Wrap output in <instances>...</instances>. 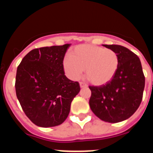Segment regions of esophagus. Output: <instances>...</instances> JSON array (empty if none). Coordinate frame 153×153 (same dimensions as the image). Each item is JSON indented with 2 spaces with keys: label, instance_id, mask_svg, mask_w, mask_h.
I'll use <instances>...</instances> for the list:
<instances>
[{
  "label": "esophagus",
  "instance_id": "obj_1",
  "mask_svg": "<svg viewBox=\"0 0 153 153\" xmlns=\"http://www.w3.org/2000/svg\"><path fill=\"white\" fill-rule=\"evenodd\" d=\"M79 86H80V87H82V88H83V87H86V86H87V85H86V83H83V82H79Z\"/></svg>",
  "mask_w": 153,
  "mask_h": 153
}]
</instances>
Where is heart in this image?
Wrapping results in <instances>:
<instances>
[{"instance_id":"obj_1","label":"heart","mask_w":153,"mask_h":153,"mask_svg":"<svg viewBox=\"0 0 153 153\" xmlns=\"http://www.w3.org/2000/svg\"><path fill=\"white\" fill-rule=\"evenodd\" d=\"M119 64V56L113 50L94 45H79L74 48L70 56L65 57L63 68L67 77L72 80L79 79L85 69L89 80L93 84L101 86L114 77Z\"/></svg>"}]
</instances>
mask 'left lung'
<instances>
[{"label":"left lung","instance_id":"left-lung-1","mask_svg":"<svg viewBox=\"0 0 153 153\" xmlns=\"http://www.w3.org/2000/svg\"><path fill=\"white\" fill-rule=\"evenodd\" d=\"M104 47L117 53L120 64L109 83L90 86V109L98 118L108 123H119L129 118L140 106L145 87V76L140 58L120 45Z\"/></svg>","mask_w":153,"mask_h":153}]
</instances>
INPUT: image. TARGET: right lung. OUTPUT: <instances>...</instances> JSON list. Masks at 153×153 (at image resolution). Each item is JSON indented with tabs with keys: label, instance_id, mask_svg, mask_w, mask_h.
Instances as JSON below:
<instances>
[{
	"label": "right lung",
	"instance_id": "add662e5",
	"mask_svg": "<svg viewBox=\"0 0 153 153\" xmlns=\"http://www.w3.org/2000/svg\"><path fill=\"white\" fill-rule=\"evenodd\" d=\"M70 44L36 48L23 58L16 74V95L35 125L53 127L68 117L70 104L80 90L64 75L63 62Z\"/></svg>",
	"mask_w": 153,
	"mask_h": 153
}]
</instances>
